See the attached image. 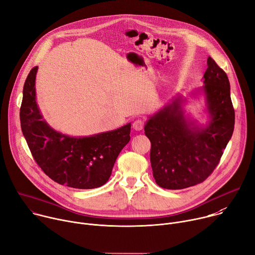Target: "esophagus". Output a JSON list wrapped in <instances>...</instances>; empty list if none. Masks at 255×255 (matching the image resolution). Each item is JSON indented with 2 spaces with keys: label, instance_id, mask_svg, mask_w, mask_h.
<instances>
[{
  "label": "esophagus",
  "instance_id": "esophagus-1",
  "mask_svg": "<svg viewBox=\"0 0 255 255\" xmlns=\"http://www.w3.org/2000/svg\"><path fill=\"white\" fill-rule=\"evenodd\" d=\"M133 129L136 130V131H141L144 127V120L142 119H136L134 122H133Z\"/></svg>",
  "mask_w": 255,
  "mask_h": 255
}]
</instances>
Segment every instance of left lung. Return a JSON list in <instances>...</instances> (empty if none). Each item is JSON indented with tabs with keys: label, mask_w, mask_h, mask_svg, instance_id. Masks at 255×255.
Instances as JSON below:
<instances>
[{
	"label": "left lung",
	"mask_w": 255,
	"mask_h": 255,
	"mask_svg": "<svg viewBox=\"0 0 255 255\" xmlns=\"http://www.w3.org/2000/svg\"><path fill=\"white\" fill-rule=\"evenodd\" d=\"M203 93L209 122L201 126L185 114L186 99L174 97L144 126L151 143L150 162L156 184L167 190L196 186L213 172L234 131L235 113L226 72L208 57Z\"/></svg>",
	"instance_id": "left-lung-1"
}]
</instances>
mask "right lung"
<instances>
[{
	"label": "right lung",
	"mask_w": 255,
	"mask_h": 255,
	"mask_svg": "<svg viewBox=\"0 0 255 255\" xmlns=\"http://www.w3.org/2000/svg\"><path fill=\"white\" fill-rule=\"evenodd\" d=\"M37 69L33 67L25 81L20 109L21 129L35 161L59 185L83 190L105 185L130 140L131 124L85 137L55 131L43 119L36 102Z\"/></svg>",
	"instance_id": "1"
}]
</instances>
